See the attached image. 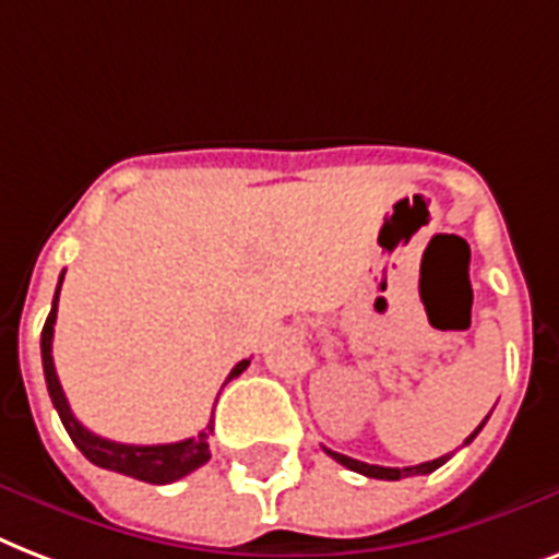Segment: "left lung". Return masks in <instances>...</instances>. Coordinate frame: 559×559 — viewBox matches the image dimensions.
I'll use <instances>...</instances> for the list:
<instances>
[{
  "mask_svg": "<svg viewBox=\"0 0 559 559\" xmlns=\"http://www.w3.org/2000/svg\"><path fill=\"white\" fill-rule=\"evenodd\" d=\"M484 423H487V417H484ZM484 423L478 428H475L473 435L466 437V443H473L475 435L481 431ZM326 455H332L338 464H344L347 469H353V473H361L367 475V478H379V481H400V478H408V475H428L435 473L437 466H443L445 461L452 455H443V457H435V461H426V464H417V466H405V469H400V466H376V464H365V461H356V457H347V455H338V452H332V449H326Z\"/></svg>",
  "mask_w": 559,
  "mask_h": 559,
  "instance_id": "obj_1",
  "label": "left lung"
}]
</instances>
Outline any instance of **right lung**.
<instances>
[{"label": "right lung", "mask_w": 559, "mask_h": 559, "mask_svg": "<svg viewBox=\"0 0 559 559\" xmlns=\"http://www.w3.org/2000/svg\"><path fill=\"white\" fill-rule=\"evenodd\" d=\"M63 283V274H60ZM60 283L51 300V311L46 318L40 335V353H43V373H46V388H49L51 405L58 408L60 423L72 437V443L84 452L86 461H93L102 469H114V473L131 475L136 481L148 484H171L183 475L194 473L198 466L210 461V435H212V419L210 426L203 428L198 437L180 440V443H159V445H131V443H116V440H104V437L93 435L90 428H84L75 419L72 408H69L67 393L60 388L58 373H55V358H51V338H55V320H58V297H60ZM248 358L233 367V373L227 376V382L236 379L239 373L248 370ZM224 382V384H227Z\"/></svg>", "instance_id": "obj_1"}]
</instances>
